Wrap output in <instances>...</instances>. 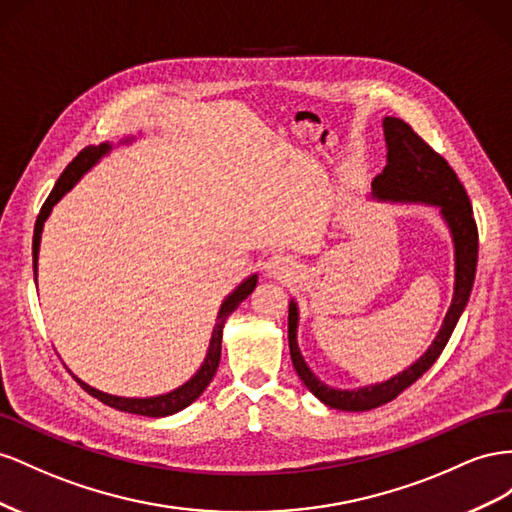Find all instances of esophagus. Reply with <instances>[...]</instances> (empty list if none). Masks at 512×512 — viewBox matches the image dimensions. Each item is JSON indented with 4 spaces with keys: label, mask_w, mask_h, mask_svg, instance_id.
Returning a JSON list of instances; mask_svg holds the SVG:
<instances>
[{
    "label": "esophagus",
    "mask_w": 512,
    "mask_h": 512,
    "mask_svg": "<svg viewBox=\"0 0 512 512\" xmlns=\"http://www.w3.org/2000/svg\"><path fill=\"white\" fill-rule=\"evenodd\" d=\"M266 272L270 276H276V279H287V276L296 272V261L287 255H272L266 261Z\"/></svg>",
    "instance_id": "1"
}]
</instances>
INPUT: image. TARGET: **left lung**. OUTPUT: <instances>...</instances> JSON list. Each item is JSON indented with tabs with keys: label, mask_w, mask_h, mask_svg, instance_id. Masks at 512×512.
Returning a JSON list of instances; mask_svg holds the SVG:
<instances>
[{
	"label": "left lung",
	"mask_w": 512,
	"mask_h": 512,
	"mask_svg": "<svg viewBox=\"0 0 512 512\" xmlns=\"http://www.w3.org/2000/svg\"><path fill=\"white\" fill-rule=\"evenodd\" d=\"M384 137L388 148V163L384 171L373 180V197L384 201L427 203V206L440 208V214L450 229L452 244H455V294H452V304L440 332H437L431 347L412 367L390 377L388 382L354 390L330 388L309 369L298 347V304L294 300L289 302L287 337L294 369L304 386L321 403L341 412H367L397 399L407 386H412L418 377L433 367V362L444 352L467 300H470L476 276L478 229L470 197H467L457 173L452 171V167L431 145H427L414 133L410 124H405L399 118H384Z\"/></svg>",
	"instance_id": "1"
}]
</instances>
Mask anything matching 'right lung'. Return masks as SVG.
<instances>
[{"label":"right lung","instance_id":"right-lung-1","mask_svg":"<svg viewBox=\"0 0 512 512\" xmlns=\"http://www.w3.org/2000/svg\"><path fill=\"white\" fill-rule=\"evenodd\" d=\"M130 139H126L124 143H128ZM113 145L111 143H100V145H87L83 148L77 158L72 160V163L64 169V173L60 175V180L55 182L51 195L47 197L45 206L40 208V214L36 218V227H34V242H32V255H34V279L38 274V251H40V238H42V227H45V221L49 218L51 210L57 201H60L72 186H75L81 178L83 173L90 171L98 160L111 152ZM257 287V274L248 276L246 281H242L236 289L231 291V294L223 300L221 304V311H218L216 317V324L212 330V339H210V347H208V354L206 360L199 367V371L188 379L186 384H182L180 388H175L167 394H158V397H145V399H130V397H115V394H107L102 390L92 388L90 384L81 382L79 377H75L77 382L81 384V388L92 394L94 399L102 401L109 407H115V410L120 412H128V414H137V416H148V418H163V416H171L175 412L184 410V407L191 405L199 394L208 388V384L212 382V377L218 369V362H221V341H223V328H225V321L227 317L238 309L240 302L246 300L248 296L253 294V289Z\"/></svg>","mask_w":512,"mask_h":512}]
</instances>
